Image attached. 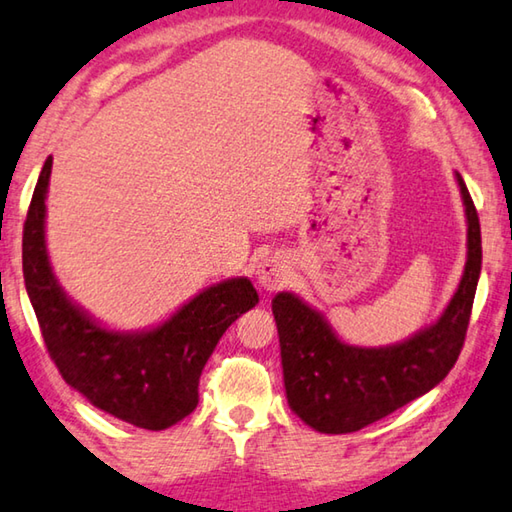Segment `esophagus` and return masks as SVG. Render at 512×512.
Masks as SVG:
<instances>
[{"mask_svg":"<svg viewBox=\"0 0 512 512\" xmlns=\"http://www.w3.org/2000/svg\"><path fill=\"white\" fill-rule=\"evenodd\" d=\"M290 265L281 254H265L256 267V281L267 292L279 290L281 285L288 281Z\"/></svg>","mask_w":512,"mask_h":512,"instance_id":"esophagus-1","label":"esophagus"}]
</instances>
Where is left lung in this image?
Returning <instances> with one entry per match:
<instances>
[{"mask_svg": "<svg viewBox=\"0 0 512 512\" xmlns=\"http://www.w3.org/2000/svg\"><path fill=\"white\" fill-rule=\"evenodd\" d=\"M468 222V261L454 297L434 324L398 344H346L319 310L292 292L272 299L290 409L321 434H351L425 396L452 371L465 342L481 274L479 215L454 173Z\"/></svg>", "mask_w": 512, "mask_h": 512, "instance_id": "left-lung-1", "label": "left lung"}]
</instances>
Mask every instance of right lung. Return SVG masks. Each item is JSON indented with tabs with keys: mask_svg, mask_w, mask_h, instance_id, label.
Returning a JSON list of instances; mask_svg holds the SVG:
<instances>
[{
	"mask_svg": "<svg viewBox=\"0 0 512 512\" xmlns=\"http://www.w3.org/2000/svg\"><path fill=\"white\" fill-rule=\"evenodd\" d=\"M53 157L35 184L22 238L26 292L51 360L69 387L96 409L141 429H166L197 407L206 360L233 321L258 303L247 276L195 294L166 321L143 330H112L62 290L49 261L44 220Z\"/></svg>",
	"mask_w": 512,
	"mask_h": 512,
	"instance_id": "add662e5",
	"label": "right lung"
}]
</instances>
